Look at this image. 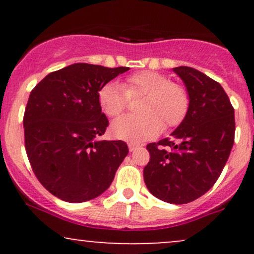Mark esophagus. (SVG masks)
Segmentation results:
<instances>
[{"instance_id": "esophagus-1", "label": "esophagus", "mask_w": 254, "mask_h": 254, "mask_svg": "<svg viewBox=\"0 0 254 254\" xmlns=\"http://www.w3.org/2000/svg\"><path fill=\"white\" fill-rule=\"evenodd\" d=\"M127 147H129V150L130 151H135L137 148H138V144H136V143H129L127 144Z\"/></svg>"}]
</instances>
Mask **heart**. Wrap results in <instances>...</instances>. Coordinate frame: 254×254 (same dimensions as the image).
I'll list each match as a JSON object with an SVG mask.
<instances>
[{
	"label": "heart",
	"mask_w": 254,
	"mask_h": 254,
	"mask_svg": "<svg viewBox=\"0 0 254 254\" xmlns=\"http://www.w3.org/2000/svg\"><path fill=\"white\" fill-rule=\"evenodd\" d=\"M142 97L137 116H123L111 125L113 136L119 139L139 143L156 136L162 127L182 122L189 106L185 89L172 83L166 75L143 70L130 75L123 83L111 81L101 87L98 99L101 110L109 117L124 111L129 98Z\"/></svg>",
	"instance_id": "heart-1"
}]
</instances>
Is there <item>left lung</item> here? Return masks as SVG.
<instances>
[{
    "label": "left lung",
    "mask_w": 254,
    "mask_h": 254,
    "mask_svg": "<svg viewBox=\"0 0 254 254\" xmlns=\"http://www.w3.org/2000/svg\"><path fill=\"white\" fill-rule=\"evenodd\" d=\"M173 71L188 90V112L170 138L147 145L150 160L143 177L156 198L186 204L220 177L234 143V109L222 86L205 74L190 66Z\"/></svg>",
    "instance_id": "left-lung-1"
}]
</instances>
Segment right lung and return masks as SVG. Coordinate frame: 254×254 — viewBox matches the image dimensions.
<instances>
[{
  "label": "right lung",
  "mask_w": 254,
  "mask_h": 254,
  "mask_svg": "<svg viewBox=\"0 0 254 254\" xmlns=\"http://www.w3.org/2000/svg\"><path fill=\"white\" fill-rule=\"evenodd\" d=\"M127 66L75 63L50 72L32 90L24 116L25 148L34 174L69 203L100 196L129 153L123 141H100L109 127L98 94Z\"/></svg>",
  "instance_id": "1"
}]
</instances>
